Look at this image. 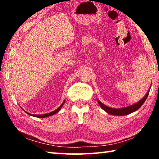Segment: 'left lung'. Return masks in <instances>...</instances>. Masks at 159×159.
I'll return each mask as SVG.
<instances>
[{"label": "left lung", "instance_id": "obj_1", "mask_svg": "<svg viewBox=\"0 0 159 159\" xmlns=\"http://www.w3.org/2000/svg\"><path fill=\"white\" fill-rule=\"evenodd\" d=\"M151 86H152V84H151ZM151 86L149 90L147 91V94L144 96L143 98L141 99L140 100L137 102V103H134L128 107H122V108H119V109H115V108H112V107H109L108 106L105 105V104H104L103 103H102L98 99H97V100H98L99 105L100 106L101 108L103 110H104L107 113H108V114L111 115H114V116H125V115L130 114L133 112L136 111L137 110H138L142 106V104H144V102L147 99L148 95H149Z\"/></svg>", "mask_w": 159, "mask_h": 159}]
</instances>
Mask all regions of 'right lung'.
I'll return each instance as SVG.
<instances>
[{
  "mask_svg": "<svg viewBox=\"0 0 159 159\" xmlns=\"http://www.w3.org/2000/svg\"><path fill=\"white\" fill-rule=\"evenodd\" d=\"M64 102H65V100H64V102H62V104H61V105H60V107H59L57 109L54 110V111H51V112H50V113H48V114H30V113L26 112V111H25V110H24V109H23V110H24V111H25L26 113V114H28L29 115L31 116L37 117V118H45V117L50 116H52V115H54V114H57V112L60 111V110L61 109V107H63L64 104Z\"/></svg>",
  "mask_w": 159,
  "mask_h": 159,
  "instance_id": "1",
  "label": "right lung"
}]
</instances>
